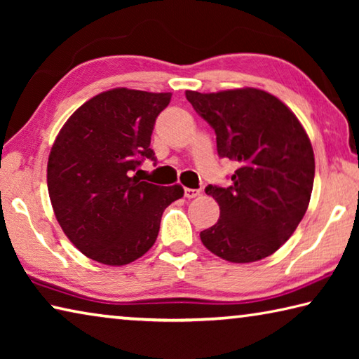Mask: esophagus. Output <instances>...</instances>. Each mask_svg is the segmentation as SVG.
Returning <instances> with one entry per match:
<instances>
[{"label": "esophagus", "instance_id": "obj_1", "mask_svg": "<svg viewBox=\"0 0 359 359\" xmlns=\"http://www.w3.org/2000/svg\"><path fill=\"white\" fill-rule=\"evenodd\" d=\"M199 193H201V191L194 190V188H185V198H188V199L199 196Z\"/></svg>", "mask_w": 359, "mask_h": 359}]
</instances>
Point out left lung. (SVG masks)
Instances as JSON below:
<instances>
[{
	"mask_svg": "<svg viewBox=\"0 0 359 359\" xmlns=\"http://www.w3.org/2000/svg\"><path fill=\"white\" fill-rule=\"evenodd\" d=\"M185 95L214 128L218 156L238 165L229 187H205L220 205V218L199 238L231 263L269 257L290 239L309 208L315 175L311 139L296 115L263 90Z\"/></svg>",
	"mask_w": 359,
	"mask_h": 359,
	"instance_id": "obj_1",
	"label": "left lung"
}]
</instances>
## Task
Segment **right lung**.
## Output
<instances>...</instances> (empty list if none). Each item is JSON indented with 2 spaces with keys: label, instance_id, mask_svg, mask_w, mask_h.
I'll list each match as a JSON object with an SVG mask.
<instances>
[{
  "label": "right lung",
  "instance_id": "right-lung-1",
  "mask_svg": "<svg viewBox=\"0 0 359 359\" xmlns=\"http://www.w3.org/2000/svg\"><path fill=\"white\" fill-rule=\"evenodd\" d=\"M171 93L114 88L71 115L47 163L48 196L60 226L85 257L107 266L141 258L155 244L161 215L184 196L133 172L149 158L155 120Z\"/></svg>",
  "mask_w": 359,
  "mask_h": 359
}]
</instances>
